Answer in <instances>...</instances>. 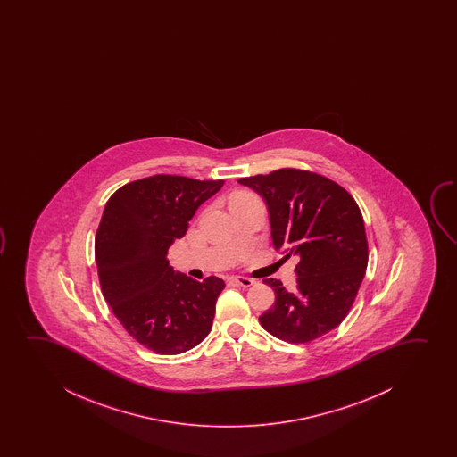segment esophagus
<instances>
[{"label":"esophagus","mask_w":457,"mask_h":457,"mask_svg":"<svg viewBox=\"0 0 457 457\" xmlns=\"http://www.w3.org/2000/svg\"><path fill=\"white\" fill-rule=\"evenodd\" d=\"M228 282H232V284L240 286V287H250V286L254 284L253 279H250V278H244V276H231V278H228Z\"/></svg>","instance_id":"esophagus-1"}]
</instances>
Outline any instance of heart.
<instances>
[{
	"label": "heart",
	"instance_id": "heart-1",
	"mask_svg": "<svg viewBox=\"0 0 457 457\" xmlns=\"http://www.w3.org/2000/svg\"><path fill=\"white\" fill-rule=\"evenodd\" d=\"M236 196H248V194H237ZM236 196H234V198H236Z\"/></svg>",
	"mask_w": 457,
	"mask_h": 457
}]
</instances>
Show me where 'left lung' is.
Instances as JSON below:
<instances>
[{"instance_id": "obj_1", "label": "left lung", "mask_w": 457, "mask_h": 457, "mask_svg": "<svg viewBox=\"0 0 457 457\" xmlns=\"http://www.w3.org/2000/svg\"><path fill=\"white\" fill-rule=\"evenodd\" d=\"M238 184L265 203L275 250L284 259H300L292 292L273 278L263 281L276 296L259 317L263 329L292 344L332 331L353 306L369 262L356 201L331 179L303 170H278Z\"/></svg>"}]
</instances>
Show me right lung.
<instances>
[{"instance_id":"1","label":"right lung","mask_w":457,"mask_h":457,"mask_svg":"<svg viewBox=\"0 0 457 457\" xmlns=\"http://www.w3.org/2000/svg\"><path fill=\"white\" fill-rule=\"evenodd\" d=\"M223 184L151 176L119 188L104 207L95 237L103 296L126 331L159 354L192 350L212 328L225 282L176 271L167 251Z\"/></svg>"}]
</instances>
